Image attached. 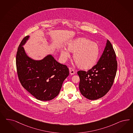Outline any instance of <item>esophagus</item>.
<instances>
[{"label":"esophagus","mask_w":133,"mask_h":133,"mask_svg":"<svg viewBox=\"0 0 133 133\" xmlns=\"http://www.w3.org/2000/svg\"><path fill=\"white\" fill-rule=\"evenodd\" d=\"M69 73L71 75H73L75 74V72H74V70L71 68H69Z\"/></svg>","instance_id":"obj_1"}]
</instances>
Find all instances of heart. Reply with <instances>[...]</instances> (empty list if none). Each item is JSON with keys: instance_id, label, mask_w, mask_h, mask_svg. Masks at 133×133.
Segmentation results:
<instances>
[{"instance_id": "heart-1", "label": "heart", "mask_w": 133, "mask_h": 133, "mask_svg": "<svg viewBox=\"0 0 133 133\" xmlns=\"http://www.w3.org/2000/svg\"><path fill=\"white\" fill-rule=\"evenodd\" d=\"M68 49H62L61 55L64 59L70 56L69 52L74 53L73 60L78 67L83 70H89L97 64L100 49L97 43L85 38H78L68 44Z\"/></svg>"}]
</instances>
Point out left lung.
Returning <instances> with one entry per match:
<instances>
[{"label": "left lung", "instance_id": "obj_1", "mask_svg": "<svg viewBox=\"0 0 133 133\" xmlns=\"http://www.w3.org/2000/svg\"><path fill=\"white\" fill-rule=\"evenodd\" d=\"M116 55L111 43L107 39L104 50L97 64L88 71L80 70L79 90L90 100L101 98L111 88L117 71Z\"/></svg>", "mask_w": 133, "mask_h": 133}]
</instances>
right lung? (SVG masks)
Segmentation results:
<instances>
[{
    "mask_svg": "<svg viewBox=\"0 0 133 133\" xmlns=\"http://www.w3.org/2000/svg\"><path fill=\"white\" fill-rule=\"evenodd\" d=\"M29 38V36L24 38L17 49L16 65L19 80L36 98L51 100L59 94L63 82L69 76V69L58 62L51 54L40 60L28 56L23 46Z\"/></svg>",
    "mask_w": 133,
    "mask_h": 133,
    "instance_id": "add662e5",
    "label": "right lung"
}]
</instances>
